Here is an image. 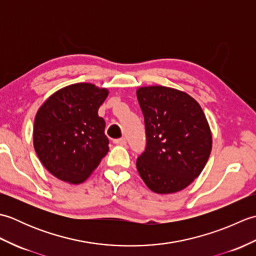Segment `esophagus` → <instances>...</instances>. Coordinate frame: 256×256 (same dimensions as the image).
Returning <instances> with one entry per match:
<instances>
[{"instance_id":"esophagus-1","label":"esophagus","mask_w":256,"mask_h":256,"mask_svg":"<svg viewBox=\"0 0 256 256\" xmlns=\"http://www.w3.org/2000/svg\"><path fill=\"white\" fill-rule=\"evenodd\" d=\"M114 143L118 144V145H122V146H124V145H126V140H125L124 138H118V140H114Z\"/></svg>"}]
</instances>
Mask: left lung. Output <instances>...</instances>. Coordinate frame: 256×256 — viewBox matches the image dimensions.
I'll return each instance as SVG.
<instances>
[{
    "mask_svg": "<svg viewBox=\"0 0 256 256\" xmlns=\"http://www.w3.org/2000/svg\"><path fill=\"white\" fill-rule=\"evenodd\" d=\"M136 96L146 131V148L136 160L140 176L156 194L180 192L200 175L211 153L202 108L186 92L168 86H142Z\"/></svg>",
    "mask_w": 256,
    "mask_h": 256,
    "instance_id": "obj_1",
    "label": "left lung"
}]
</instances>
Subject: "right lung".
I'll list each match as a JSON object with an SVG mask.
<instances>
[{"label": "right lung", "mask_w": 256, "mask_h": 256, "mask_svg": "<svg viewBox=\"0 0 256 256\" xmlns=\"http://www.w3.org/2000/svg\"><path fill=\"white\" fill-rule=\"evenodd\" d=\"M108 91L74 84L56 91L38 108L34 148L46 170L69 184H81L108 152L106 122L98 116Z\"/></svg>", "instance_id": "right-lung-1"}]
</instances>
